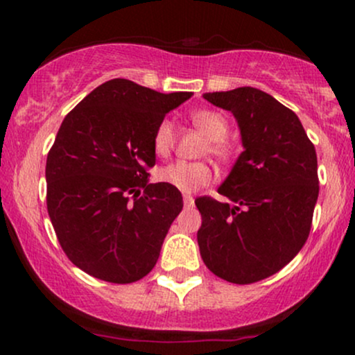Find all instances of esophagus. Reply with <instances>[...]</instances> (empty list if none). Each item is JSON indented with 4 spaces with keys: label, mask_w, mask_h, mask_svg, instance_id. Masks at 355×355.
<instances>
[{
    "label": "esophagus",
    "mask_w": 355,
    "mask_h": 355,
    "mask_svg": "<svg viewBox=\"0 0 355 355\" xmlns=\"http://www.w3.org/2000/svg\"><path fill=\"white\" fill-rule=\"evenodd\" d=\"M193 197L191 195H183V205H185V209H190V207H193Z\"/></svg>",
    "instance_id": "obj_1"
}]
</instances>
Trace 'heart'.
Wrapping results in <instances>:
<instances>
[{"label": "heart", "instance_id": "obj_1", "mask_svg": "<svg viewBox=\"0 0 355 355\" xmlns=\"http://www.w3.org/2000/svg\"><path fill=\"white\" fill-rule=\"evenodd\" d=\"M191 125L203 133L207 140L203 152L210 153L220 164H230L234 160V148L227 141L229 133V120L223 113L215 110L200 108L193 110L189 115ZM152 145L155 153L165 157L172 152L175 145V128L172 121L162 120L153 132ZM158 180L173 189L191 193V191L200 190L202 187L209 185L214 178V170L205 162H173V164L158 170Z\"/></svg>", "mask_w": 355, "mask_h": 355}]
</instances>
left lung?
Returning <instances> with one entry per match:
<instances>
[{"label":"left lung","instance_id":"1","mask_svg":"<svg viewBox=\"0 0 355 355\" xmlns=\"http://www.w3.org/2000/svg\"><path fill=\"white\" fill-rule=\"evenodd\" d=\"M237 118L243 152L218 193L198 197L200 255L210 272L245 285L277 274L307 242L319 197L317 155L292 110L262 89L203 93Z\"/></svg>","mask_w":355,"mask_h":355}]
</instances>
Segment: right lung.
I'll return each instance as SVG.
<instances>
[{
    "mask_svg": "<svg viewBox=\"0 0 355 355\" xmlns=\"http://www.w3.org/2000/svg\"><path fill=\"white\" fill-rule=\"evenodd\" d=\"M190 96L115 78L64 116L46 158V207L63 252L88 275L132 284L157 263L183 198L166 183H148L152 138Z\"/></svg>",
    "mask_w": 355,
    "mask_h": 355,
    "instance_id": "obj_1",
    "label": "right lung"
}]
</instances>
